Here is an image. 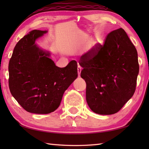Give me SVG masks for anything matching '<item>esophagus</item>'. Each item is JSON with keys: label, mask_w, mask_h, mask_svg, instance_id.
Returning a JSON list of instances; mask_svg holds the SVG:
<instances>
[{"label": "esophagus", "mask_w": 149, "mask_h": 149, "mask_svg": "<svg viewBox=\"0 0 149 149\" xmlns=\"http://www.w3.org/2000/svg\"><path fill=\"white\" fill-rule=\"evenodd\" d=\"M81 70H82L81 66L79 65H78V67H77V72H78V75H79V76H80Z\"/></svg>", "instance_id": "obj_1"}]
</instances>
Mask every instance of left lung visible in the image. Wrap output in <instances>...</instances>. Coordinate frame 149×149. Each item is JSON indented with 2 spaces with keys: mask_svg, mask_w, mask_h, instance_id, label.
<instances>
[{
  "mask_svg": "<svg viewBox=\"0 0 149 149\" xmlns=\"http://www.w3.org/2000/svg\"><path fill=\"white\" fill-rule=\"evenodd\" d=\"M81 77L86 83V99L93 112L112 115L134 93L139 73L138 53L122 28L107 34L81 57Z\"/></svg>",
  "mask_w": 149,
  "mask_h": 149,
  "instance_id": "left-lung-1",
  "label": "left lung"
}]
</instances>
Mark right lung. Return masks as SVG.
I'll return each instance as SVG.
<instances>
[{"instance_id": "right-lung-1", "label": "right lung", "mask_w": 149, "mask_h": 149, "mask_svg": "<svg viewBox=\"0 0 149 149\" xmlns=\"http://www.w3.org/2000/svg\"><path fill=\"white\" fill-rule=\"evenodd\" d=\"M47 31L33 30L18 41L9 63V88L18 104L32 113L48 114L60 105L65 91L77 77V63L56 66L50 54L35 44Z\"/></svg>"}]
</instances>
